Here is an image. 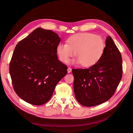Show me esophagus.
<instances>
[{
	"label": "esophagus",
	"instance_id": "34e87169",
	"mask_svg": "<svg viewBox=\"0 0 133 133\" xmlns=\"http://www.w3.org/2000/svg\"><path fill=\"white\" fill-rule=\"evenodd\" d=\"M71 71H72V68H71V67H68V69H67V72H68V73H71Z\"/></svg>",
	"mask_w": 133,
	"mask_h": 133
}]
</instances>
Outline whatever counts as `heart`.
<instances>
[{
  "instance_id": "b5f03b06",
  "label": "heart",
  "mask_w": 133,
  "mask_h": 133,
  "mask_svg": "<svg viewBox=\"0 0 133 133\" xmlns=\"http://www.w3.org/2000/svg\"><path fill=\"white\" fill-rule=\"evenodd\" d=\"M105 47V42L101 37L91 33H80L69 37L66 44H59L56 52L63 63H67L75 53L77 59L73 63H81L83 67H90L100 60Z\"/></svg>"
}]
</instances>
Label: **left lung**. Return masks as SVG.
I'll return each instance as SVG.
<instances>
[{"instance_id":"obj_1","label":"left lung","mask_w":133,"mask_h":133,"mask_svg":"<svg viewBox=\"0 0 133 133\" xmlns=\"http://www.w3.org/2000/svg\"><path fill=\"white\" fill-rule=\"evenodd\" d=\"M121 54L110 36L100 60L87 69H73L74 92L82 105L92 107L108 101L115 92L122 76Z\"/></svg>"}]
</instances>
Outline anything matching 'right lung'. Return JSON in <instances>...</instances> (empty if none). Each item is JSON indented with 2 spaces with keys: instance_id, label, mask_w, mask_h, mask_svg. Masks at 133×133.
<instances>
[{
  "instance_id": "right-lung-1",
  "label": "right lung",
  "mask_w": 133,
  "mask_h": 133,
  "mask_svg": "<svg viewBox=\"0 0 133 133\" xmlns=\"http://www.w3.org/2000/svg\"><path fill=\"white\" fill-rule=\"evenodd\" d=\"M60 40L52 31L37 28L16 46L9 71L14 90L25 101L45 104L66 75L67 67L58 59L56 52Z\"/></svg>"
}]
</instances>
